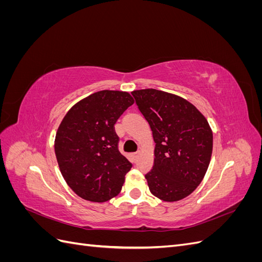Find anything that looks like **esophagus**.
<instances>
[{"label": "esophagus", "mask_w": 262, "mask_h": 262, "mask_svg": "<svg viewBox=\"0 0 262 262\" xmlns=\"http://www.w3.org/2000/svg\"><path fill=\"white\" fill-rule=\"evenodd\" d=\"M139 155H140V152H136V153H133V154H132V156H133L134 160H137V158L139 157Z\"/></svg>", "instance_id": "1"}]
</instances>
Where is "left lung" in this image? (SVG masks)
<instances>
[{
    "instance_id": "8db88e82",
    "label": "left lung",
    "mask_w": 262,
    "mask_h": 262,
    "mask_svg": "<svg viewBox=\"0 0 262 262\" xmlns=\"http://www.w3.org/2000/svg\"><path fill=\"white\" fill-rule=\"evenodd\" d=\"M155 142L154 165L145 175L158 199H184L200 185L209 167L213 134L207 119L176 95L153 89L133 91Z\"/></svg>"
}]
</instances>
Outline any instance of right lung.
<instances>
[{
  "label": "right lung",
  "mask_w": 262,
  "mask_h": 262,
  "mask_svg": "<svg viewBox=\"0 0 262 262\" xmlns=\"http://www.w3.org/2000/svg\"><path fill=\"white\" fill-rule=\"evenodd\" d=\"M133 102L129 93L100 91L63 118L54 152L63 178L83 199L106 202L120 192L132 164L119 152L115 123Z\"/></svg>",
  "instance_id": "right-lung-1"
}]
</instances>
